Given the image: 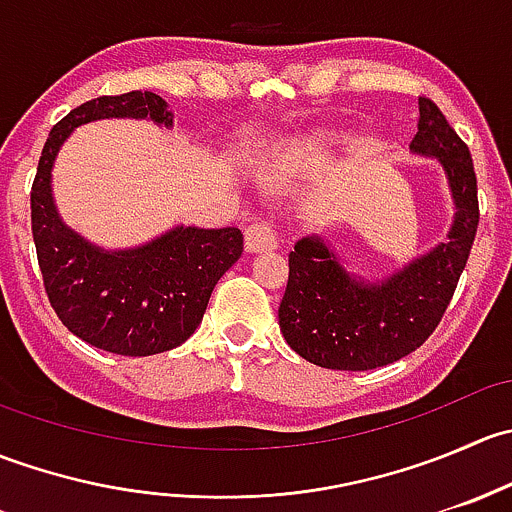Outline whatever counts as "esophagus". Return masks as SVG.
Returning a JSON list of instances; mask_svg holds the SVG:
<instances>
[{
  "mask_svg": "<svg viewBox=\"0 0 512 512\" xmlns=\"http://www.w3.org/2000/svg\"><path fill=\"white\" fill-rule=\"evenodd\" d=\"M245 247L247 252H267L277 247V235L267 220H252L245 227Z\"/></svg>",
  "mask_w": 512,
  "mask_h": 512,
  "instance_id": "obj_1",
  "label": "esophagus"
}]
</instances>
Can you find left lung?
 <instances>
[{
    "mask_svg": "<svg viewBox=\"0 0 512 512\" xmlns=\"http://www.w3.org/2000/svg\"><path fill=\"white\" fill-rule=\"evenodd\" d=\"M418 156L436 158L451 188L448 240L381 282L349 275L322 237H302L289 252L280 329L302 359L324 369L366 371L416 352L441 322L478 230V183L466 143L431 98H418Z\"/></svg>",
    "mask_w": 512,
    "mask_h": 512,
    "instance_id": "obj_1",
    "label": "left lung"
}]
</instances>
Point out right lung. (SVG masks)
Instances as JSON below:
<instances>
[{"label":"right lung","mask_w":512,"mask_h":512,"mask_svg":"<svg viewBox=\"0 0 512 512\" xmlns=\"http://www.w3.org/2000/svg\"><path fill=\"white\" fill-rule=\"evenodd\" d=\"M98 118H151L173 126L153 91L98 96L66 113L41 151L32 185V235L46 297L71 334L121 356L180 347L198 329L220 277L240 260L237 227H173L136 250L106 252L61 223L51 198V168L76 126Z\"/></svg>","instance_id":"obj_1"}]
</instances>
